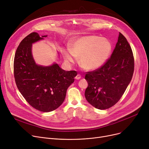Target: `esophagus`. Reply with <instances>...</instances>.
Wrapping results in <instances>:
<instances>
[{"instance_id":"obj_1","label":"esophagus","mask_w":149,"mask_h":149,"mask_svg":"<svg viewBox=\"0 0 149 149\" xmlns=\"http://www.w3.org/2000/svg\"><path fill=\"white\" fill-rule=\"evenodd\" d=\"M81 75L80 74H78L76 76H75V79H77V80H79V79H81Z\"/></svg>"}]
</instances>
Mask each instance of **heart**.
I'll list each match as a JSON object with an SVG mask.
<instances>
[{
  "mask_svg": "<svg viewBox=\"0 0 149 149\" xmlns=\"http://www.w3.org/2000/svg\"><path fill=\"white\" fill-rule=\"evenodd\" d=\"M112 50V44L107 38L98 36H87L74 42L71 49H66L63 55L71 63L80 58V64L86 70H95L102 66Z\"/></svg>",
  "mask_w": 149,
  "mask_h": 149,
  "instance_id": "heart-1",
  "label": "heart"
}]
</instances>
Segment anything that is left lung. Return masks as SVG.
I'll use <instances>...</instances> for the list:
<instances>
[{
	"label": "left lung",
	"instance_id": "left-lung-1",
	"mask_svg": "<svg viewBox=\"0 0 149 149\" xmlns=\"http://www.w3.org/2000/svg\"><path fill=\"white\" fill-rule=\"evenodd\" d=\"M134 71V57L131 47L120 33L118 42L105 63L100 68L86 72L88 86L85 97L95 108L104 110L120 100L130 83Z\"/></svg>",
	"mask_w": 149,
	"mask_h": 149
}]
</instances>
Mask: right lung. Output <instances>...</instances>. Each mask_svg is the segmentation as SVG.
<instances>
[{
  "instance_id": "add662e5",
  "label": "right lung",
  "mask_w": 149,
  "mask_h": 149,
  "mask_svg": "<svg viewBox=\"0 0 149 149\" xmlns=\"http://www.w3.org/2000/svg\"><path fill=\"white\" fill-rule=\"evenodd\" d=\"M46 37L31 33L23 39L15 54L14 76L27 102L37 110L48 112L63 103L66 91L77 73L63 70L57 64L46 67L36 64L31 54L32 43Z\"/></svg>"
}]
</instances>
